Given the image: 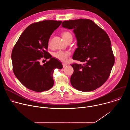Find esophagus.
Instances as JSON below:
<instances>
[{"mask_svg": "<svg viewBox=\"0 0 130 130\" xmlns=\"http://www.w3.org/2000/svg\"><path fill=\"white\" fill-rule=\"evenodd\" d=\"M62 65H63V67H65L67 65V64H65V63H63Z\"/></svg>", "mask_w": 130, "mask_h": 130, "instance_id": "1", "label": "esophagus"}]
</instances>
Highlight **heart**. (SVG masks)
Listing matches in <instances>:
<instances>
[{"instance_id":"1","label":"heart","mask_w":130,"mask_h":130,"mask_svg":"<svg viewBox=\"0 0 130 130\" xmlns=\"http://www.w3.org/2000/svg\"><path fill=\"white\" fill-rule=\"evenodd\" d=\"M63 38L65 41L69 38L72 39V35L69 32H65L62 34ZM50 44V42L49 43ZM70 54V52L69 51H63V50H59L55 52L53 54V56L57 59L61 61H65Z\"/></svg>"}]
</instances>
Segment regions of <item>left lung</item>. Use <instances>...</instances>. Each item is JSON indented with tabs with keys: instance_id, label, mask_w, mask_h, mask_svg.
Wrapping results in <instances>:
<instances>
[{
	"instance_id": "8db88e82",
	"label": "left lung",
	"mask_w": 130,
	"mask_h": 130,
	"mask_svg": "<svg viewBox=\"0 0 130 130\" xmlns=\"http://www.w3.org/2000/svg\"><path fill=\"white\" fill-rule=\"evenodd\" d=\"M62 27L72 29L77 48L72 59L84 62L73 64L71 85L82 91H90L102 86L107 80L115 59L110 39L106 33L93 21L79 19L64 21Z\"/></svg>"
}]
</instances>
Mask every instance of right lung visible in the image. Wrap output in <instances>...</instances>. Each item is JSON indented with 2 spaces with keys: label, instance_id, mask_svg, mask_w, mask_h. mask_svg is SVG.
<instances>
[{
  "label": "right lung",
  "instance_id": "obj_1",
  "mask_svg": "<svg viewBox=\"0 0 130 130\" xmlns=\"http://www.w3.org/2000/svg\"><path fill=\"white\" fill-rule=\"evenodd\" d=\"M61 21H44L29 25L24 30L14 46L11 55L15 76L27 88L42 92L51 88L54 84V69L63 68L61 62L52 58L47 52L48 41ZM50 59L43 66L39 60Z\"/></svg>",
  "mask_w": 130,
  "mask_h": 130
}]
</instances>
